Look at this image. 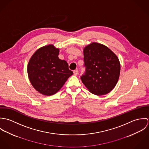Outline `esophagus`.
Masks as SVG:
<instances>
[{
  "mask_svg": "<svg viewBox=\"0 0 149 149\" xmlns=\"http://www.w3.org/2000/svg\"><path fill=\"white\" fill-rule=\"evenodd\" d=\"M73 73H74V74L75 76H77L78 74V73H79V72H78L77 70H75L73 71Z\"/></svg>",
  "mask_w": 149,
  "mask_h": 149,
  "instance_id": "34e87169",
  "label": "esophagus"
}]
</instances>
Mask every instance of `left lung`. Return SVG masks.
Segmentation results:
<instances>
[{
    "instance_id": "left-lung-1",
    "label": "left lung",
    "mask_w": 149,
    "mask_h": 149,
    "mask_svg": "<svg viewBox=\"0 0 149 149\" xmlns=\"http://www.w3.org/2000/svg\"><path fill=\"white\" fill-rule=\"evenodd\" d=\"M86 70L81 80L86 88L96 95H104L116 85L120 72L117 56L106 46L92 42L83 49Z\"/></svg>"
}]
</instances>
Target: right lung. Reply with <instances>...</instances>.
I'll return each instance as SVG.
<instances>
[{
	"label": "right lung",
	"mask_w": 149,
	"mask_h": 149,
	"mask_svg": "<svg viewBox=\"0 0 149 149\" xmlns=\"http://www.w3.org/2000/svg\"><path fill=\"white\" fill-rule=\"evenodd\" d=\"M59 51L53 45L44 46L36 51L27 65L31 85L43 95L56 93L73 74L67 62L58 58Z\"/></svg>",
	"instance_id": "right-lung-1"
}]
</instances>
